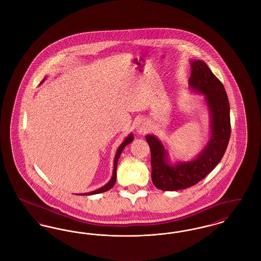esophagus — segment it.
<instances>
[{"label": "esophagus", "instance_id": "esophagus-1", "mask_svg": "<svg viewBox=\"0 0 261 261\" xmlns=\"http://www.w3.org/2000/svg\"><path fill=\"white\" fill-rule=\"evenodd\" d=\"M149 129V125L144 120H139L136 125V130L138 134H145Z\"/></svg>", "mask_w": 261, "mask_h": 261}]
</instances>
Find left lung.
Wrapping results in <instances>:
<instances>
[{"label":"left lung","instance_id":"8db88e82","mask_svg":"<svg viewBox=\"0 0 261 261\" xmlns=\"http://www.w3.org/2000/svg\"><path fill=\"white\" fill-rule=\"evenodd\" d=\"M189 89L203 96L209 113V137L204 147L188 161L170 160L167 145L153 135L145 139L151 151V178L161 191H179L196 185L219 164L230 135V105L226 90L203 61L191 60Z\"/></svg>","mask_w":261,"mask_h":261}]
</instances>
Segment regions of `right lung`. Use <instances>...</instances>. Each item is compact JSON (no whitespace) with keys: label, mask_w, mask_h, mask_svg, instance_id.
Returning <instances> with one entry per match:
<instances>
[{"label":"right lung","mask_w":261,"mask_h":261,"mask_svg":"<svg viewBox=\"0 0 261 261\" xmlns=\"http://www.w3.org/2000/svg\"><path fill=\"white\" fill-rule=\"evenodd\" d=\"M46 80V77L42 81V83ZM134 140V135L133 134H129L127 137H125L124 139V141L121 143V145L119 146V148L117 149L116 152V155H115V159H114V168H113V175H112V178L103 187L97 189L95 191L90 192H86V193H79V195H92V194H98V193H101V192H107L109 191L110 189H112L116 182V178H117V166H118V161H119V158L122 154V152L124 150V147L129 144L132 141Z\"/></svg>","instance_id":"add662e5"}]
</instances>
